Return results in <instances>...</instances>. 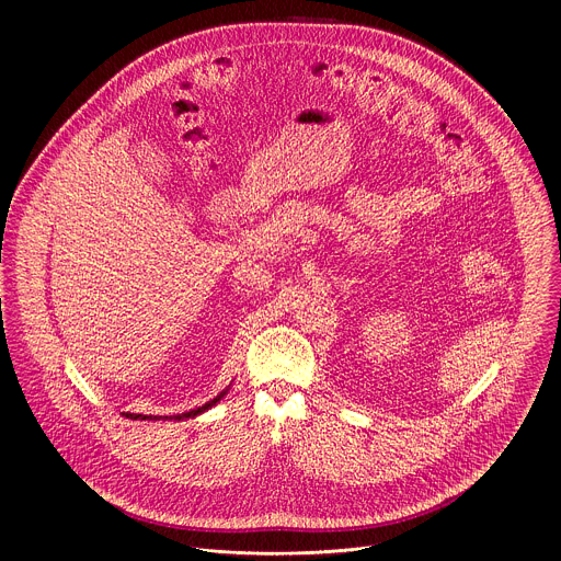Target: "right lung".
<instances>
[{"label":"right lung","mask_w":561,"mask_h":561,"mask_svg":"<svg viewBox=\"0 0 561 561\" xmlns=\"http://www.w3.org/2000/svg\"><path fill=\"white\" fill-rule=\"evenodd\" d=\"M230 388V386H228ZM228 388H224L217 397H213L210 402H206L204 407H199V409H193V411H188V413H180V415H137V413H122L124 417H128V420H152V422H159V420H175V422H182V420H188V417H197V415H202V413H206L208 409H213L217 402H221V397L224 394H228Z\"/></svg>","instance_id":"right-lung-1"}]
</instances>
